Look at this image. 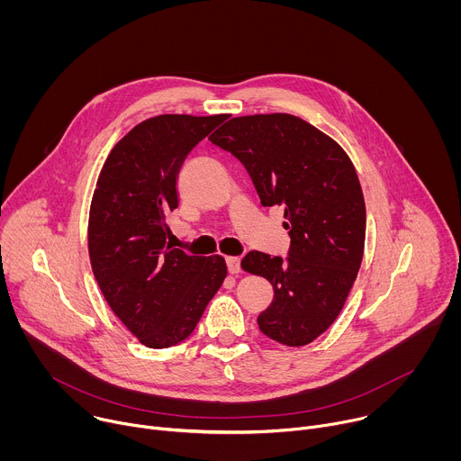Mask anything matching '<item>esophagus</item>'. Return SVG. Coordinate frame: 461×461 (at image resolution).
Instances as JSON below:
<instances>
[{
    "label": "esophagus",
    "instance_id": "34e87169",
    "mask_svg": "<svg viewBox=\"0 0 461 461\" xmlns=\"http://www.w3.org/2000/svg\"><path fill=\"white\" fill-rule=\"evenodd\" d=\"M226 267L230 274H239L240 272V258L239 257H226Z\"/></svg>",
    "mask_w": 461,
    "mask_h": 461
}]
</instances>
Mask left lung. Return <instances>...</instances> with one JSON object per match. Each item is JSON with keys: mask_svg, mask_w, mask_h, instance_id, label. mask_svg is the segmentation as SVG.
<instances>
[{"mask_svg": "<svg viewBox=\"0 0 461 461\" xmlns=\"http://www.w3.org/2000/svg\"><path fill=\"white\" fill-rule=\"evenodd\" d=\"M210 140L246 167L262 206L285 210L288 257L249 251L240 262L274 286L257 317L260 332L308 345L336 321L361 267L366 212L357 173L330 137L286 113L231 118Z\"/></svg>", "mask_w": 461, "mask_h": 461, "instance_id": "left-lung-1", "label": "left lung"}]
</instances>
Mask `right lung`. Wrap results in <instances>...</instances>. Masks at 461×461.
Returning <instances> with one entry per match:
<instances>
[{"label": "right lung", "instance_id": "right-lung-1", "mask_svg": "<svg viewBox=\"0 0 461 461\" xmlns=\"http://www.w3.org/2000/svg\"><path fill=\"white\" fill-rule=\"evenodd\" d=\"M226 114H160L113 148L93 194L89 257L116 317L149 348L187 339L226 277L219 255L199 257L167 242L178 208V173L189 151Z\"/></svg>", "mask_w": 461, "mask_h": 461}]
</instances>
